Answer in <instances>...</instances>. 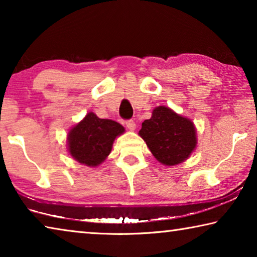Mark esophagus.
<instances>
[{
  "mask_svg": "<svg viewBox=\"0 0 257 257\" xmlns=\"http://www.w3.org/2000/svg\"><path fill=\"white\" fill-rule=\"evenodd\" d=\"M125 125H127V128L130 130V132H134V130L136 129V123H135L134 120L125 121Z\"/></svg>",
  "mask_w": 257,
  "mask_h": 257,
  "instance_id": "34e87169",
  "label": "esophagus"
}]
</instances>
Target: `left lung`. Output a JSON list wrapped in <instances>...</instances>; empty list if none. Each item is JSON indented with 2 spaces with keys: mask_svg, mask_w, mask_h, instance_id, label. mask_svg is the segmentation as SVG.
Wrapping results in <instances>:
<instances>
[{
  "mask_svg": "<svg viewBox=\"0 0 257 257\" xmlns=\"http://www.w3.org/2000/svg\"><path fill=\"white\" fill-rule=\"evenodd\" d=\"M138 134L154 158L169 167L188 159L197 144L194 123L167 106L155 107Z\"/></svg>",
  "mask_w": 257,
  "mask_h": 257,
  "instance_id": "left-lung-1",
  "label": "left lung"
}]
</instances>
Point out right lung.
<instances>
[{
  "label": "right lung",
  "mask_w": 257,
  "mask_h": 257,
  "mask_svg": "<svg viewBox=\"0 0 257 257\" xmlns=\"http://www.w3.org/2000/svg\"><path fill=\"white\" fill-rule=\"evenodd\" d=\"M124 133L120 123L99 119L93 112L68 134V150L73 159L87 167H97L111 153L114 139Z\"/></svg>",
  "instance_id": "add662e5"
}]
</instances>
